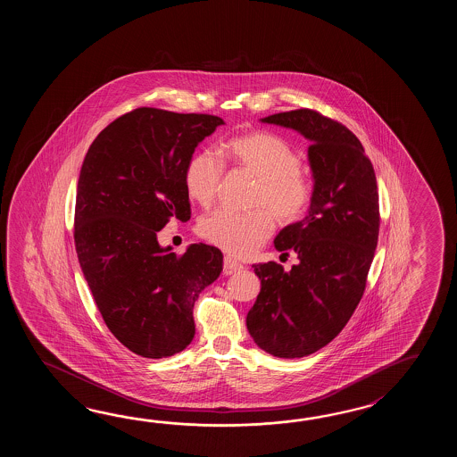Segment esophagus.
I'll use <instances>...</instances> for the list:
<instances>
[{"label":"esophagus","instance_id":"34e87169","mask_svg":"<svg viewBox=\"0 0 457 457\" xmlns=\"http://www.w3.org/2000/svg\"><path fill=\"white\" fill-rule=\"evenodd\" d=\"M243 266L240 262H235L230 256H225L224 258V274H235V272L240 271Z\"/></svg>","mask_w":457,"mask_h":457}]
</instances>
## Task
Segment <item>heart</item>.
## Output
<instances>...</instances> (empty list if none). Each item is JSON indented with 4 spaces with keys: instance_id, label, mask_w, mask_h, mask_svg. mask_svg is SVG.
<instances>
[{
    "instance_id": "heart-1",
    "label": "heart",
    "mask_w": 457,
    "mask_h": 457,
    "mask_svg": "<svg viewBox=\"0 0 457 457\" xmlns=\"http://www.w3.org/2000/svg\"><path fill=\"white\" fill-rule=\"evenodd\" d=\"M233 163L258 178L252 212L217 209L204 215L197 230L232 256H248L271 237L274 219L281 224H295L307 214L313 197V181L301 166V156L279 136L252 132L235 137L225 145ZM224 160L212 150L195 154L186 166V191L201 205H209L219 193L224 178ZM266 206L272 212L263 209Z\"/></svg>"
}]
</instances>
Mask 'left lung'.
Returning <instances> with one entry per match:
<instances>
[{
    "label": "left lung",
    "instance_id": "left-lung-1",
    "mask_svg": "<svg viewBox=\"0 0 457 457\" xmlns=\"http://www.w3.org/2000/svg\"><path fill=\"white\" fill-rule=\"evenodd\" d=\"M262 120L312 142L309 214L274 240L278 252L297 253L299 262L291 271L276 262L253 264L262 291L246 315L254 343L291 360L328 345L356 311L379 238V193L360 138L338 120L305 107Z\"/></svg>",
    "mask_w": 457,
    "mask_h": 457
}]
</instances>
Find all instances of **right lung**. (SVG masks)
<instances>
[{
	"label": "right lung",
	"mask_w": 457,
	"mask_h": 457,
	"mask_svg": "<svg viewBox=\"0 0 457 457\" xmlns=\"http://www.w3.org/2000/svg\"><path fill=\"white\" fill-rule=\"evenodd\" d=\"M220 117L137 107L89 146L78 179V262L107 328L126 348L160 360L195 338L193 307L219 278L224 256L193 243L183 254L162 248L171 217L191 219L186 166Z\"/></svg>",
	"instance_id": "obj_1"
}]
</instances>
